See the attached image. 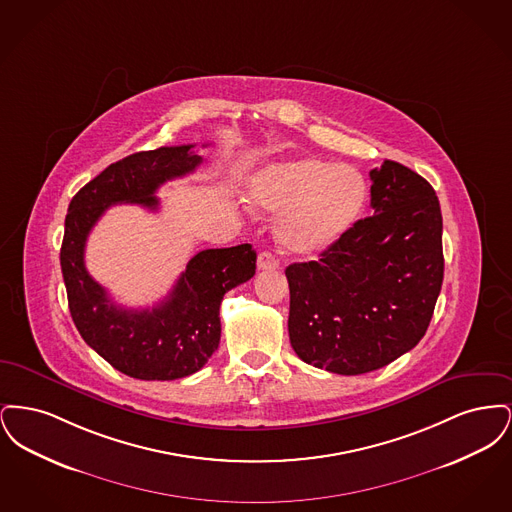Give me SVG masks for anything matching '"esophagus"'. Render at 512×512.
Wrapping results in <instances>:
<instances>
[{
  "mask_svg": "<svg viewBox=\"0 0 512 512\" xmlns=\"http://www.w3.org/2000/svg\"><path fill=\"white\" fill-rule=\"evenodd\" d=\"M278 267H280V263H278V259L270 251L259 253V257H257V268L259 270H274V268Z\"/></svg>",
  "mask_w": 512,
  "mask_h": 512,
  "instance_id": "obj_1",
  "label": "esophagus"
}]
</instances>
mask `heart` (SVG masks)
Instances as JSON below:
<instances>
[{
	"instance_id": "b5f03b06",
	"label": "heart",
	"mask_w": 512,
	"mask_h": 512,
	"mask_svg": "<svg viewBox=\"0 0 512 512\" xmlns=\"http://www.w3.org/2000/svg\"><path fill=\"white\" fill-rule=\"evenodd\" d=\"M363 174L351 165L318 157H295L257 172L247 188L249 203L282 213L278 244L292 255H313L341 240L365 209Z\"/></svg>"
}]
</instances>
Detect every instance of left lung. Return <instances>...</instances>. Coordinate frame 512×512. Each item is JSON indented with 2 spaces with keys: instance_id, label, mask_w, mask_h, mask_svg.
Instances as JSON below:
<instances>
[{
  "instance_id": "left-lung-1",
  "label": "left lung",
  "mask_w": 512,
  "mask_h": 512,
  "mask_svg": "<svg viewBox=\"0 0 512 512\" xmlns=\"http://www.w3.org/2000/svg\"><path fill=\"white\" fill-rule=\"evenodd\" d=\"M374 215L320 253L286 268L288 332L307 365L355 376L390 365L428 330L443 282L434 188L401 163L370 171Z\"/></svg>"
}]
</instances>
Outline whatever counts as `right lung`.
<instances>
[{
	"mask_svg": "<svg viewBox=\"0 0 512 512\" xmlns=\"http://www.w3.org/2000/svg\"><path fill=\"white\" fill-rule=\"evenodd\" d=\"M188 146L140 151L109 165L74 195L65 219L61 270L74 324L98 355L138 380H178L197 372L217 351L220 301L255 274L251 244L203 249L172 292L153 309H124L88 274L84 247L107 207L138 203L155 211V192L194 172L203 159Z\"/></svg>",
	"mask_w": 512,
	"mask_h": 512,
	"instance_id": "1",
	"label": "right lung"
}]
</instances>
